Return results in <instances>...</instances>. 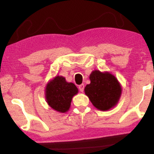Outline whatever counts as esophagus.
<instances>
[{"instance_id": "34e87169", "label": "esophagus", "mask_w": 154, "mask_h": 154, "mask_svg": "<svg viewBox=\"0 0 154 154\" xmlns=\"http://www.w3.org/2000/svg\"><path fill=\"white\" fill-rule=\"evenodd\" d=\"M78 88H79V91H80V92H83V91H84L85 86H84V85L82 84V85H79Z\"/></svg>"}]
</instances>
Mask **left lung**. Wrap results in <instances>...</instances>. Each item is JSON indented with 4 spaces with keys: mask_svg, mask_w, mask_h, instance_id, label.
<instances>
[{
    "mask_svg": "<svg viewBox=\"0 0 154 154\" xmlns=\"http://www.w3.org/2000/svg\"><path fill=\"white\" fill-rule=\"evenodd\" d=\"M91 83L85 88V93L93 105L100 111H108L119 102L122 85L114 75L109 72L94 70L90 75Z\"/></svg>",
    "mask_w": 154,
    "mask_h": 154,
    "instance_id": "obj_1",
    "label": "left lung"
}]
</instances>
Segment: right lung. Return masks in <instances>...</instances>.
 I'll list each match as a JSON object with an SVG mask.
<instances>
[{
	"mask_svg": "<svg viewBox=\"0 0 154 154\" xmlns=\"http://www.w3.org/2000/svg\"><path fill=\"white\" fill-rule=\"evenodd\" d=\"M78 93V88L65 77L57 75L47 83L45 90L46 102L55 111L67 112L71 106L73 96Z\"/></svg>",
	"mask_w": 154,
	"mask_h": 154,
	"instance_id": "1",
	"label": "right lung"
}]
</instances>
